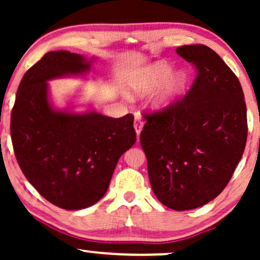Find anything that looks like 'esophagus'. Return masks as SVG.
I'll return each mask as SVG.
<instances>
[{"instance_id": "1", "label": "esophagus", "mask_w": 260, "mask_h": 260, "mask_svg": "<svg viewBox=\"0 0 260 260\" xmlns=\"http://www.w3.org/2000/svg\"><path fill=\"white\" fill-rule=\"evenodd\" d=\"M134 127L136 130L137 136H140L142 129H143V119H142L141 116H136L135 117V122H134Z\"/></svg>"}]
</instances>
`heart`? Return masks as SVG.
Returning <instances> with one entry per match:
<instances>
[{
    "label": "heart",
    "instance_id": "heart-1",
    "mask_svg": "<svg viewBox=\"0 0 260 260\" xmlns=\"http://www.w3.org/2000/svg\"><path fill=\"white\" fill-rule=\"evenodd\" d=\"M170 73H172V70L166 63H156V65L148 67L147 70H144L143 72L131 80L130 90L138 97H144V95L150 94L159 85L165 83V80L169 78ZM183 86L184 77L181 73L170 78L155 95L156 108H169L181 94Z\"/></svg>",
    "mask_w": 260,
    "mask_h": 260
}]
</instances>
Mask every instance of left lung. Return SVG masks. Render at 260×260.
<instances>
[{
  "label": "left lung",
  "mask_w": 260,
  "mask_h": 260,
  "mask_svg": "<svg viewBox=\"0 0 260 260\" xmlns=\"http://www.w3.org/2000/svg\"><path fill=\"white\" fill-rule=\"evenodd\" d=\"M176 52L198 76L169 108L144 113L140 141L156 198L188 211L208 204L230 182L244 154L247 116L239 80L213 49L189 45Z\"/></svg>",
  "instance_id": "left-lung-1"
}]
</instances>
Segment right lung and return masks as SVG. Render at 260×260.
I'll list each match as a JSON object with an SVG mask.
<instances>
[{
    "instance_id": "add662e5",
    "label": "right lung",
    "mask_w": 260,
    "mask_h": 260,
    "mask_svg": "<svg viewBox=\"0 0 260 260\" xmlns=\"http://www.w3.org/2000/svg\"><path fill=\"white\" fill-rule=\"evenodd\" d=\"M91 62L69 51L48 52L24 73L10 118L17 163L40 195L60 208L81 209L108 190L120 156L136 142L131 113L55 111L47 81L87 72Z\"/></svg>"
}]
</instances>
